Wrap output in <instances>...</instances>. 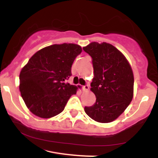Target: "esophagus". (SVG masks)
Masks as SVG:
<instances>
[{"mask_svg": "<svg viewBox=\"0 0 158 158\" xmlns=\"http://www.w3.org/2000/svg\"><path fill=\"white\" fill-rule=\"evenodd\" d=\"M82 90H84V91H88V90H89V85H85L84 86H82Z\"/></svg>", "mask_w": 158, "mask_h": 158, "instance_id": "esophagus-1", "label": "esophagus"}]
</instances>
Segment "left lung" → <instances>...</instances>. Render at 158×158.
<instances>
[{"mask_svg": "<svg viewBox=\"0 0 158 158\" xmlns=\"http://www.w3.org/2000/svg\"><path fill=\"white\" fill-rule=\"evenodd\" d=\"M92 59L94 77L90 90L96 102L85 107V113L99 123H110L120 115L133 98L134 75L121 52L113 45L92 42L83 48Z\"/></svg>", "mask_w": 158, "mask_h": 158, "instance_id": "left-lung-1", "label": "left lung"}]
</instances>
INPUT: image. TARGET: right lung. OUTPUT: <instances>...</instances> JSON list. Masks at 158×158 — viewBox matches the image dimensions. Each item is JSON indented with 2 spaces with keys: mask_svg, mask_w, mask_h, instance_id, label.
<instances>
[{
  "mask_svg": "<svg viewBox=\"0 0 158 158\" xmlns=\"http://www.w3.org/2000/svg\"><path fill=\"white\" fill-rule=\"evenodd\" d=\"M81 52L75 44H53L35 52L20 73V87L25 104L41 118H50L64 109L77 88L65 83L71 66Z\"/></svg>",
  "mask_w": 158,
  "mask_h": 158,
  "instance_id": "add662e5",
  "label": "right lung"
}]
</instances>
